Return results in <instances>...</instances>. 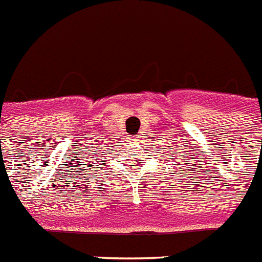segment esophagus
<instances>
[{
    "instance_id": "34e87169",
    "label": "esophagus",
    "mask_w": 262,
    "mask_h": 262,
    "mask_svg": "<svg viewBox=\"0 0 262 262\" xmlns=\"http://www.w3.org/2000/svg\"><path fill=\"white\" fill-rule=\"evenodd\" d=\"M140 141H141L140 137H132L130 138V142H133V144H138Z\"/></svg>"
}]
</instances>
